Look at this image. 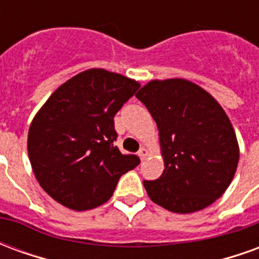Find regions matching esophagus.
Here are the masks:
<instances>
[{
  "mask_svg": "<svg viewBox=\"0 0 259 259\" xmlns=\"http://www.w3.org/2000/svg\"><path fill=\"white\" fill-rule=\"evenodd\" d=\"M147 155H148V151H147V148H144V147H143V148H140V151H139V157H140L141 159H144Z\"/></svg>",
  "mask_w": 259,
  "mask_h": 259,
  "instance_id": "34e87169",
  "label": "esophagus"
}]
</instances>
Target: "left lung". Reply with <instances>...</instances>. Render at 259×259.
Instances as JSON below:
<instances>
[{"mask_svg":"<svg viewBox=\"0 0 259 259\" xmlns=\"http://www.w3.org/2000/svg\"><path fill=\"white\" fill-rule=\"evenodd\" d=\"M136 97L155 120L163 169L144 180L155 204L176 213L204 209L226 191L239 163V143L213 97L186 79L151 80Z\"/></svg>","mask_w":259,"mask_h":259,"instance_id":"left-lung-1","label":"left lung"}]
</instances>
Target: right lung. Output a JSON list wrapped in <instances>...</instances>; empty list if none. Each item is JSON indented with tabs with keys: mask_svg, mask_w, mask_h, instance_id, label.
Instances as JSON below:
<instances>
[{
	"mask_svg": "<svg viewBox=\"0 0 259 259\" xmlns=\"http://www.w3.org/2000/svg\"><path fill=\"white\" fill-rule=\"evenodd\" d=\"M139 87L122 74L89 69L59 85L40 108L29 127L27 152L51 198L73 211L93 209L140 163L113 146V116Z\"/></svg>",
	"mask_w": 259,
	"mask_h": 259,
	"instance_id": "1",
	"label": "right lung"
}]
</instances>
